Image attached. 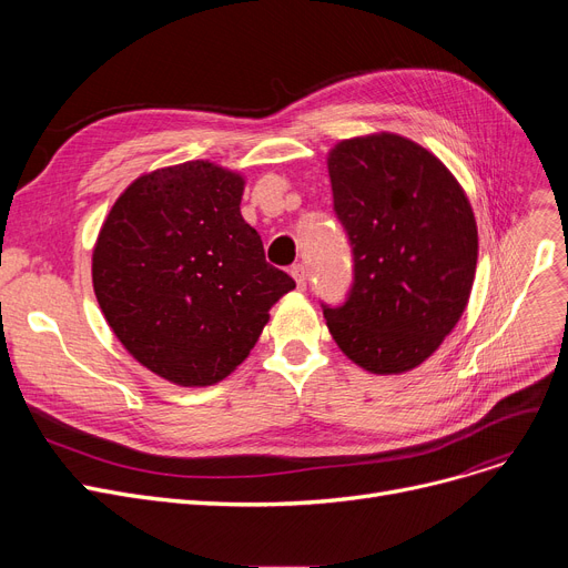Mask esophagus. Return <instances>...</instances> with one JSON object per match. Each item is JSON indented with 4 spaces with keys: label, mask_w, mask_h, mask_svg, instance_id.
Returning <instances> with one entry per match:
<instances>
[{
    "label": "esophagus",
    "mask_w": 568,
    "mask_h": 568,
    "mask_svg": "<svg viewBox=\"0 0 568 568\" xmlns=\"http://www.w3.org/2000/svg\"><path fill=\"white\" fill-rule=\"evenodd\" d=\"M290 274H292V278L296 281V287H300V290L306 287V266H304V264H292Z\"/></svg>",
    "instance_id": "1"
}]
</instances>
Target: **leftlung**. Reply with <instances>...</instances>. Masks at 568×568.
Instances as JSON below:
<instances>
[{"instance_id":"obj_1","label":"left lung","mask_w":568,"mask_h":568,"mask_svg":"<svg viewBox=\"0 0 568 568\" xmlns=\"http://www.w3.org/2000/svg\"><path fill=\"white\" fill-rule=\"evenodd\" d=\"M334 212L352 248V287L322 304L354 364L379 375L426 362L460 320L479 236L454 174L416 142L343 140L329 154Z\"/></svg>"}]
</instances>
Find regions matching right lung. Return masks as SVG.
Masks as SVG:
<instances>
[{"label":"right lung","instance_id":"add662e5","mask_svg":"<svg viewBox=\"0 0 568 568\" xmlns=\"http://www.w3.org/2000/svg\"><path fill=\"white\" fill-rule=\"evenodd\" d=\"M244 179L206 161L144 174L101 227L92 260L114 336L152 373L182 386L227 377L294 290L242 219Z\"/></svg>","mask_w":568,"mask_h":568}]
</instances>
